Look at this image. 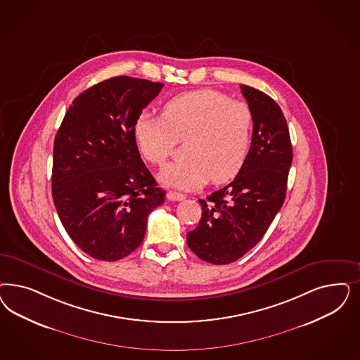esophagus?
I'll return each mask as SVG.
<instances>
[{
    "label": "esophagus",
    "mask_w": 360,
    "mask_h": 360,
    "mask_svg": "<svg viewBox=\"0 0 360 360\" xmlns=\"http://www.w3.org/2000/svg\"><path fill=\"white\" fill-rule=\"evenodd\" d=\"M167 198H168V200H171V201H181V200H184V198H186V196H184L183 193L169 191V192L167 193Z\"/></svg>",
    "instance_id": "esophagus-1"
}]
</instances>
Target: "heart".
I'll return each mask as SVG.
<instances>
[{
  "label": "heart",
  "mask_w": 360,
  "mask_h": 360,
  "mask_svg": "<svg viewBox=\"0 0 360 360\" xmlns=\"http://www.w3.org/2000/svg\"><path fill=\"white\" fill-rule=\"evenodd\" d=\"M253 112L250 107L231 101L216 90H198L169 99L162 115L141 112L134 136L143 158L162 165L184 140V159L162 168L165 186L195 189L212 179L220 184L243 169L250 150Z\"/></svg>",
  "instance_id": "obj_1"
}]
</instances>
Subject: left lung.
<instances>
[{
  "mask_svg": "<svg viewBox=\"0 0 360 360\" xmlns=\"http://www.w3.org/2000/svg\"><path fill=\"white\" fill-rule=\"evenodd\" d=\"M253 112V135L246 162L232 183L198 200L196 229L186 233L189 249L213 265L232 264L264 237L282 207L292 147L286 119L265 93L241 84Z\"/></svg>",
  "mask_w": 360,
  "mask_h": 360,
  "instance_id": "obj_1",
  "label": "left lung"
}]
</instances>
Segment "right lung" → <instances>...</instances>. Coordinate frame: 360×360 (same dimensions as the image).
Masks as SVG:
<instances>
[{"mask_svg":"<svg viewBox=\"0 0 360 360\" xmlns=\"http://www.w3.org/2000/svg\"><path fill=\"white\" fill-rule=\"evenodd\" d=\"M162 83L114 77L70 105L54 140L51 188L59 219L86 255L117 261L143 243L165 192L140 158L134 126Z\"/></svg>","mask_w":360,"mask_h":360,"instance_id":"obj_1","label":"right lung"}]
</instances>
